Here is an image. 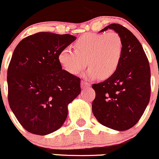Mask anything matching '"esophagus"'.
I'll return each instance as SVG.
<instances>
[{
	"label": "esophagus",
	"instance_id": "34e87169",
	"mask_svg": "<svg viewBox=\"0 0 159 159\" xmlns=\"http://www.w3.org/2000/svg\"><path fill=\"white\" fill-rule=\"evenodd\" d=\"M81 87H82V88H88L91 87V84L87 82V81H81Z\"/></svg>",
	"mask_w": 159,
	"mask_h": 159
}]
</instances>
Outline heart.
Here are the masks:
<instances>
[{
  "mask_svg": "<svg viewBox=\"0 0 159 159\" xmlns=\"http://www.w3.org/2000/svg\"><path fill=\"white\" fill-rule=\"evenodd\" d=\"M75 50L63 48L58 59L62 68L71 75H78L86 67L89 78L107 79L117 70L123 56V40L114 31L85 33L75 43Z\"/></svg>",
  "mask_w": 159,
  "mask_h": 159,
  "instance_id": "heart-1",
  "label": "heart"
}]
</instances>
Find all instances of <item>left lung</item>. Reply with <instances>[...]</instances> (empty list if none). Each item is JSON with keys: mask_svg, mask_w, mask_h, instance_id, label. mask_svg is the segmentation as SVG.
I'll use <instances>...</instances> for the list:
<instances>
[{"mask_svg": "<svg viewBox=\"0 0 159 159\" xmlns=\"http://www.w3.org/2000/svg\"><path fill=\"white\" fill-rule=\"evenodd\" d=\"M113 30L123 40V51L117 70L111 77L92 85L96 97L92 112L103 126L125 131L138 123L150 100L151 73L141 43L129 30L112 23L100 33Z\"/></svg>", "mask_w": 159, "mask_h": 159, "instance_id": "left-lung-1", "label": "left lung"}]
</instances>
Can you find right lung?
Masks as SVG:
<instances>
[{"mask_svg":"<svg viewBox=\"0 0 159 159\" xmlns=\"http://www.w3.org/2000/svg\"><path fill=\"white\" fill-rule=\"evenodd\" d=\"M76 37L40 32L21 40L7 70L8 101L19 123L45 136L61 127L68 105L81 93L79 78L63 70L59 52Z\"/></svg>","mask_w":159,"mask_h":159,"instance_id":"right-lung-1","label":"right lung"}]
</instances>
